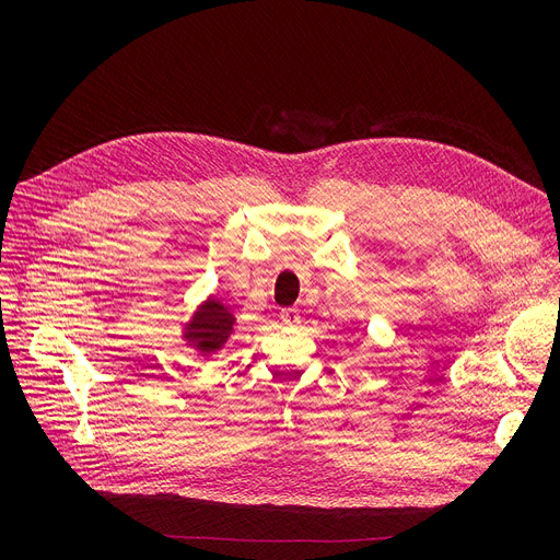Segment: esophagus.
I'll return each instance as SVG.
<instances>
[{
	"mask_svg": "<svg viewBox=\"0 0 560 560\" xmlns=\"http://www.w3.org/2000/svg\"><path fill=\"white\" fill-rule=\"evenodd\" d=\"M281 322H283L285 326H299V324H301L299 310H296V307H285V310H281Z\"/></svg>",
	"mask_w": 560,
	"mask_h": 560,
	"instance_id": "obj_1",
	"label": "esophagus"
}]
</instances>
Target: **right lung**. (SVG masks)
<instances>
[{
    "label": "right lung",
    "instance_id": "obj_1",
    "mask_svg": "<svg viewBox=\"0 0 560 560\" xmlns=\"http://www.w3.org/2000/svg\"><path fill=\"white\" fill-rule=\"evenodd\" d=\"M234 322L236 318L228 305L214 296H208L186 324L184 339L201 354H212L225 346L234 330Z\"/></svg>",
    "mask_w": 560,
    "mask_h": 560
}]
</instances>
